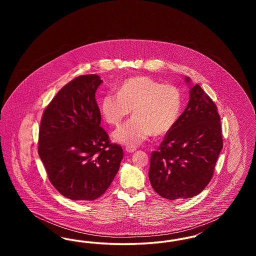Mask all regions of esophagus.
<instances>
[{"mask_svg":"<svg viewBox=\"0 0 256 256\" xmlns=\"http://www.w3.org/2000/svg\"><path fill=\"white\" fill-rule=\"evenodd\" d=\"M135 150H136V148H135V146H126V152H130V154H132V152H134Z\"/></svg>","mask_w":256,"mask_h":256,"instance_id":"34e87169","label":"esophagus"}]
</instances>
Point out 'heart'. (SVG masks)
<instances>
[{"label":"heart","mask_w":256,"mask_h":256,"mask_svg":"<svg viewBox=\"0 0 256 256\" xmlns=\"http://www.w3.org/2000/svg\"><path fill=\"white\" fill-rule=\"evenodd\" d=\"M182 108L180 89L172 84H161L148 76L126 80L117 95L106 94L100 100V113L112 126H119L132 110L134 118L112 134L115 143L135 146L152 134H168L178 122Z\"/></svg>","instance_id":"heart-1"}]
</instances>
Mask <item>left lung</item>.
<instances>
[{"label":"left lung","mask_w":256,"mask_h":256,"mask_svg":"<svg viewBox=\"0 0 256 256\" xmlns=\"http://www.w3.org/2000/svg\"><path fill=\"white\" fill-rule=\"evenodd\" d=\"M190 87V98L156 152H152L148 178L154 190L167 200L190 198L200 194L213 176L222 148L217 108L198 84Z\"/></svg>","instance_id":"8db88e82"}]
</instances>
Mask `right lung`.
<instances>
[{"label": "right lung", "instance_id": "obj_1", "mask_svg": "<svg viewBox=\"0 0 256 256\" xmlns=\"http://www.w3.org/2000/svg\"><path fill=\"white\" fill-rule=\"evenodd\" d=\"M102 82L95 74L76 78L52 98L40 124V159L50 183L72 200L102 195L122 161V148L110 144L100 126L95 93Z\"/></svg>", "mask_w": 256, "mask_h": 256}]
</instances>
